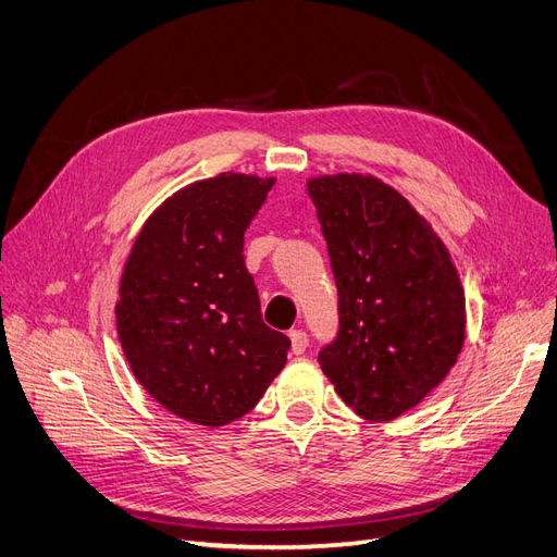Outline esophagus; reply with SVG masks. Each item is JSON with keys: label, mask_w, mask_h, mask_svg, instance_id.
Masks as SVG:
<instances>
[{"label": "esophagus", "mask_w": 557, "mask_h": 557, "mask_svg": "<svg viewBox=\"0 0 557 557\" xmlns=\"http://www.w3.org/2000/svg\"><path fill=\"white\" fill-rule=\"evenodd\" d=\"M290 343H293V351H295V354H304L306 347H308L306 331H301V329L290 331Z\"/></svg>", "instance_id": "34e87169"}]
</instances>
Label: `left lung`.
<instances>
[{"instance_id": "1", "label": "left lung", "mask_w": 557, "mask_h": 557, "mask_svg": "<svg viewBox=\"0 0 557 557\" xmlns=\"http://www.w3.org/2000/svg\"><path fill=\"white\" fill-rule=\"evenodd\" d=\"M338 285L341 331L322 372L366 420L388 422L446 380L466 341V297L446 244L370 173L308 177Z\"/></svg>"}]
</instances>
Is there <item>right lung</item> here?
I'll return each instance as SVG.
<instances>
[{
    "label": "right lung",
    "mask_w": 557,
    "mask_h": 557,
    "mask_svg": "<svg viewBox=\"0 0 557 557\" xmlns=\"http://www.w3.org/2000/svg\"><path fill=\"white\" fill-rule=\"evenodd\" d=\"M276 177L219 173L171 194L123 267L116 329L129 370L166 411L221 428L249 413L290 341L260 318L244 231Z\"/></svg>",
    "instance_id": "right-lung-1"
}]
</instances>
